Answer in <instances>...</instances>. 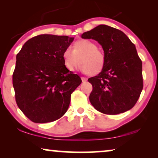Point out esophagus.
I'll return each mask as SVG.
<instances>
[{
  "label": "esophagus",
  "mask_w": 158,
  "mask_h": 158,
  "mask_svg": "<svg viewBox=\"0 0 158 158\" xmlns=\"http://www.w3.org/2000/svg\"><path fill=\"white\" fill-rule=\"evenodd\" d=\"M81 80H82V81H83V82H86V81H87V78H86V77H81Z\"/></svg>",
  "instance_id": "esophagus-1"
}]
</instances>
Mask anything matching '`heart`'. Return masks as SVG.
Wrapping results in <instances>:
<instances>
[{"label":"heart","mask_w":158,"mask_h":158,"mask_svg":"<svg viewBox=\"0 0 158 158\" xmlns=\"http://www.w3.org/2000/svg\"><path fill=\"white\" fill-rule=\"evenodd\" d=\"M64 65L69 71H73L80 61L79 68L84 73L98 74L105 63V55L99 50L97 45L90 40H79L75 43L73 49L66 47L62 52Z\"/></svg>","instance_id":"1"}]
</instances>
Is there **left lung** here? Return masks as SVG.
I'll return each mask as SVG.
<instances>
[{
	"label": "left lung",
	"instance_id": "1",
	"mask_svg": "<svg viewBox=\"0 0 158 158\" xmlns=\"http://www.w3.org/2000/svg\"><path fill=\"white\" fill-rule=\"evenodd\" d=\"M81 37L97 41L105 55L101 72L88 80L93 86L90 103L97 111L111 115L131 109L143 88L142 63L135 45L124 32L103 24Z\"/></svg>",
	"mask_w": 158,
	"mask_h": 158
}]
</instances>
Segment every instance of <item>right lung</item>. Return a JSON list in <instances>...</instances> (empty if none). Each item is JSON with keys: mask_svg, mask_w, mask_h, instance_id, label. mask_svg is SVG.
<instances>
[{"mask_svg": "<svg viewBox=\"0 0 158 158\" xmlns=\"http://www.w3.org/2000/svg\"><path fill=\"white\" fill-rule=\"evenodd\" d=\"M74 37L41 34L30 39L16 55L13 85L17 105L35 123L54 122L68 111L81 79L64 65L62 52Z\"/></svg>", "mask_w": 158, "mask_h": 158, "instance_id": "add662e5", "label": "right lung"}]
</instances>
